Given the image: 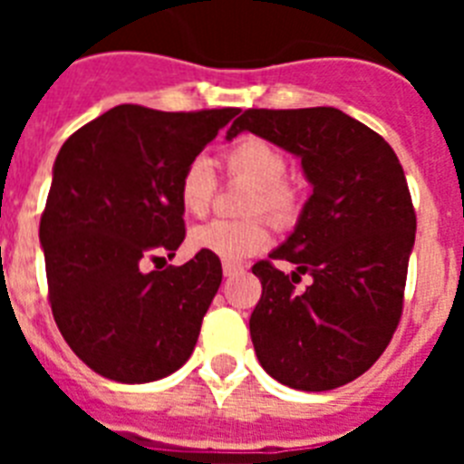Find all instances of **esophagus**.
<instances>
[{
	"label": "esophagus",
	"mask_w": 464,
	"mask_h": 464,
	"mask_svg": "<svg viewBox=\"0 0 464 464\" xmlns=\"http://www.w3.org/2000/svg\"><path fill=\"white\" fill-rule=\"evenodd\" d=\"M244 265H239V262H225L223 265V274L227 278H232V276H237V274H244Z\"/></svg>",
	"instance_id": "1"
}]
</instances>
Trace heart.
I'll use <instances>...</instances> for the list:
<instances>
[{
    "instance_id": "1",
    "label": "heart",
    "mask_w": 464,
    "mask_h": 464,
    "mask_svg": "<svg viewBox=\"0 0 464 464\" xmlns=\"http://www.w3.org/2000/svg\"><path fill=\"white\" fill-rule=\"evenodd\" d=\"M223 167L227 179L251 186L244 202L246 216L241 223L213 220L199 225L190 232L192 251L207 253L223 262H241L260 253L269 244V227L257 213H265L274 225L288 227L299 213L302 197L293 183L285 179L288 158L276 143L257 134H244L227 146L223 153ZM216 174L207 160H190L179 179V204L183 213L192 218L207 216L216 197Z\"/></svg>"
}]
</instances>
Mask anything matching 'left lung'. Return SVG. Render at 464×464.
<instances>
[{
    "label": "left lung",
    "instance_id": "obj_1",
    "mask_svg": "<svg viewBox=\"0 0 464 464\" xmlns=\"http://www.w3.org/2000/svg\"><path fill=\"white\" fill-rule=\"evenodd\" d=\"M244 130L299 155L314 186L288 241L253 265L256 355L283 385L332 391L370 370L400 325L416 239L404 169L381 134L332 106L246 109L227 139ZM302 273L314 281L299 294Z\"/></svg>",
    "mask_w": 464,
    "mask_h": 464
}]
</instances>
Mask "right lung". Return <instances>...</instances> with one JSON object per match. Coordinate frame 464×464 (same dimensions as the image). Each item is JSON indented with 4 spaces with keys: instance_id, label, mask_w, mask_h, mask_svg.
<instances>
[{
    "instance_id": "right-lung-1",
    "label": "right lung",
    "mask_w": 464,
    "mask_h": 464,
    "mask_svg": "<svg viewBox=\"0 0 464 464\" xmlns=\"http://www.w3.org/2000/svg\"><path fill=\"white\" fill-rule=\"evenodd\" d=\"M237 113L121 104L57 153L39 223L48 302L64 342L97 374L149 383L190 358L223 267L207 253L181 267L159 262L186 239L183 167ZM146 261L153 273L142 272Z\"/></svg>"
}]
</instances>
